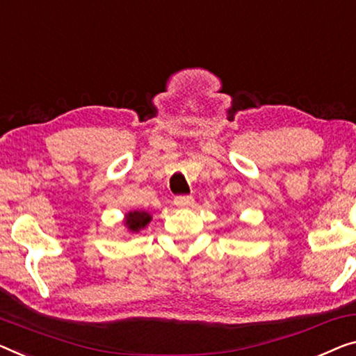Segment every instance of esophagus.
<instances>
[{
  "label": "esophagus",
  "instance_id": "obj_1",
  "mask_svg": "<svg viewBox=\"0 0 356 356\" xmlns=\"http://www.w3.org/2000/svg\"><path fill=\"white\" fill-rule=\"evenodd\" d=\"M176 204L179 206V208H193L195 200H193V196H177Z\"/></svg>",
  "mask_w": 356,
  "mask_h": 356
}]
</instances>
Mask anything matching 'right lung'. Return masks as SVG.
Segmentation results:
<instances>
[{"mask_svg":"<svg viewBox=\"0 0 356 356\" xmlns=\"http://www.w3.org/2000/svg\"><path fill=\"white\" fill-rule=\"evenodd\" d=\"M152 222V214L147 211H129L124 214L123 224L129 233H139Z\"/></svg>","mask_w":356,"mask_h":356,"instance_id":"obj_1","label":"right lung"}]
</instances>
